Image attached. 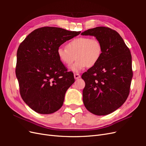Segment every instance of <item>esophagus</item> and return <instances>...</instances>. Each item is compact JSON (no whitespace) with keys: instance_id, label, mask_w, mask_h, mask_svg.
<instances>
[{"instance_id":"obj_1","label":"esophagus","mask_w":146,"mask_h":146,"mask_svg":"<svg viewBox=\"0 0 146 146\" xmlns=\"http://www.w3.org/2000/svg\"><path fill=\"white\" fill-rule=\"evenodd\" d=\"M74 78H75V79H76V80H77V79H78V78H80V74H75L74 75Z\"/></svg>"}]
</instances>
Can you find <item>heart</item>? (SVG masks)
Returning <instances> with one entry per match:
<instances>
[{
	"label": "heart",
	"mask_w": 146,
	"mask_h": 146,
	"mask_svg": "<svg viewBox=\"0 0 146 146\" xmlns=\"http://www.w3.org/2000/svg\"><path fill=\"white\" fill-rule=\"evenodd\" d=\"M102 54V46L97 39L88 36L76 38L70 41L67 47H59L57 55L60 60L66 66L71 65L70 69L79 72L86 67H94L99 62Z\"/></svg>",
	"instance_id": "obj_1"
}]
</instances>
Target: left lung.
<instances>
[{
	"instance_id": "8db88e82",
	"label": "left lung",
	"mask_w": 146,
	"mask_h": 146,
	"mask_svg": "<svg viewBox=\"0 0 146 146\" xmlns=\"http://www.w3.org/2000/svg\"><path fill=\"white\" fill-rule=\"evenodd\" d=\"M92 36L102 46V54L94 67L83 73V101L86 108L98 116L116 111L129 94L133 72L129 48L116 31L97 27L81 33Z\"/></svg>"
}]
</instances>
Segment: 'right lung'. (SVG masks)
<instances>
[{"label": "right lung", "instance_id": "add662e5", "mask_svg": "<svg viewBox=\"0 0 146 146\" xmlns=\"http://www.w3.org/2000/svg\"><path fill=\"white\" fill-rule=\"evenodd\" d=\"M80 33L44 27L33 31L19 45L16 75L20 94L36 113L51 114L62 107L66 92L75 80L60 60L57 49Z\"/></svg>", "mask_w": 146, "mask_h": 146}]
</instances>
